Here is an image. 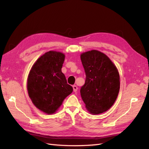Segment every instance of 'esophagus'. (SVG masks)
Masks as SVG:
<instances>
[{
	"label": "esophagus",
	"instance_id": "1",
	"mask_svg": "<svg viewBox=\"0 0 149 149\" xmlns=\"http://www.w3.org/2000/svg\"><path fill=\"white\" fill-rule=\"evenodd\" d=\"M72 87H73V90H74V92H76V91H77V89H78L77 86H76V85H74V86H73Z\"/></svg>",
	"mask_w": 149,
	"mask_h": 149
}]
</instances>
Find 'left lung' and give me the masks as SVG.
<instances>
[{"label":"left lung","mask_w":149,"mask_h":149,"mask_svg":"<svg viewBox=\"0 0 149 149\" xmlns=\"http://www.w3.org/2000/svg\"><path fill=\"white\" fill-rule=\"evenodd\" d=\"M81 59L86 74L85 83L80 90L82 99L90 113L105 112L118 97V72L108 57L96 50L83 53Z\"/></svg>","instance_id":"obj_1"}]
</instances>
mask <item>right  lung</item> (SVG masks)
<instances>
[{
	"label": "right lung",
	"mask_w": 149,
	"mask_h": 149,
	"mask_svg": "<svg viewBox=\"0 0 149 149\" xmlns=\"http://www.w3.org/2000/svg\"><path fill=\"white\" fill-rule=\"evenodd\" d=\"M64 60L61 52H47L34 63L28 76L29 97L37 108L47 114L55 113L73 91L61 72Z\"/></svg>",
	"instance_id": "1"
}]
</instances>
